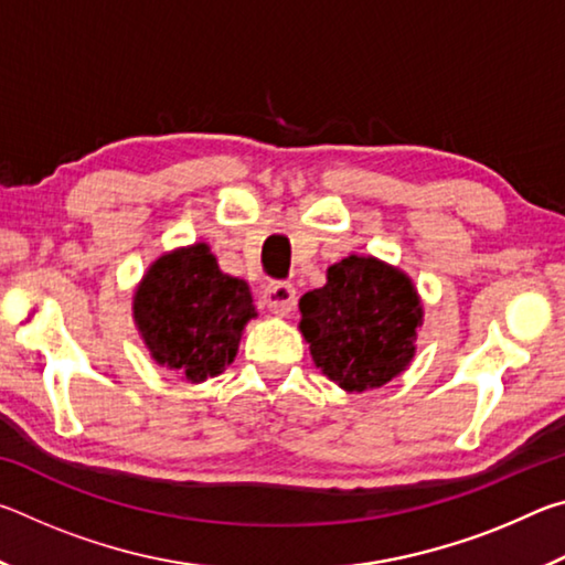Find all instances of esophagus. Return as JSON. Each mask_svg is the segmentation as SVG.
<instances>
[{"instance_id":"34e87169","label":"esophagus","mask_w":565,"mask_h":565,"mask_svg":"<svg viewBox=\"0 0 565 565\" xmlns=\"http://www.w3.org/2000/svg\"><path fill=\"white\" fill-rule=\"evenodd\" d=\"M264 306L269 309L276 317H289L296 306V289L291 284H284V281H274L264 289L262 294Z\"/></svg>"}]
</instances>
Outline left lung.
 <instances>
[{
	"mask_svg": "<svg viewBox=\"0 0 565 565\" xmlns=\"http://www.w3.org/2000/svg\"><path fill=\"white\" fill-rule=\"evenodd\" d=\"M299 311L313 363L353 394L406 371L424 321L414 281L396 266L356 254L329 266L327 284L303 294Z\"/></svg>",
	"mask_w": 565,
	"mask_h": 565,
	"instance_id": "obj_1",
	"label": "left lung"
}]
</instances>
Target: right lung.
<instances>
[{"label":"right lung","instance_id":"right-lung-1","mask_svg":"<svg viewBox=\"0 0 565 565\" xmlns=\"http://www.w3.org/2000/svg\"><path fill=\"white\" fill-rule=\"evenodd\" d=\"M252 319L246 281L218 269L206 244L159 256L134 291V321L151 359L191 384L222 374Z\"/></svg>","mask_w":565,"mask_h":565}]
</instances>
